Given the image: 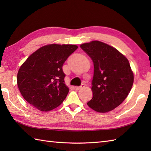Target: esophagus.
Returning a JSON list of instances; mask_svg holds the SVG:
<instances>
[{
	"label": "esophagus",
	"instance_id": "obj_1",
	"mask_svg": "<svg viewBox=\"0 0 151 151\" xmlns=\"http://www.w3.org/2000/svg\"><path fill=\"white\" fill-rule=\"evenodd\" d=\"M84 86H85L84 84H82L81 86H75V88L76 89V90H80V89L84 88Z\"/></svg>",
	"mask_w": 151,
	"mask_h": 151
}]
</instances>
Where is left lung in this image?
I'll return each instance as SVG.
<instances>
[{
    "mask_svg": "<svg viewBox=\"0 0 151 151\" xmlns=\"http://www.w3.org/2000/svg\"><path fill=\"white\" fill-rule=\"evenodd\" d=\"M94 65L93 97L87 104L96 111L105 113L117 107L130 93L134 74L129 60L120 52L99 41L81 45Z\"/></svg>",
    "mask_w": 151,
    "mask_h": 151,
    "instance_id": "1",
    "label": "left lung"
}]
</instances>
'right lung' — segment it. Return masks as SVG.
<instances>
[{"label":"right lung","mask_w":151,"mask_h":151,"mask_svg":"<svg viewBox=\"0 0 151 151\" xmlns=\"http://www.w3.org/2000/svg\"><path fill=\"white\" fill-rule=\"evenodd\" d=\"M78 49L75 45L51 44L40 48L28 58L17 73V86L28 103L42 111L62 103L69 92L62 67Z\"/></svg>","instance_id":"add662e5"}]
</instances>
